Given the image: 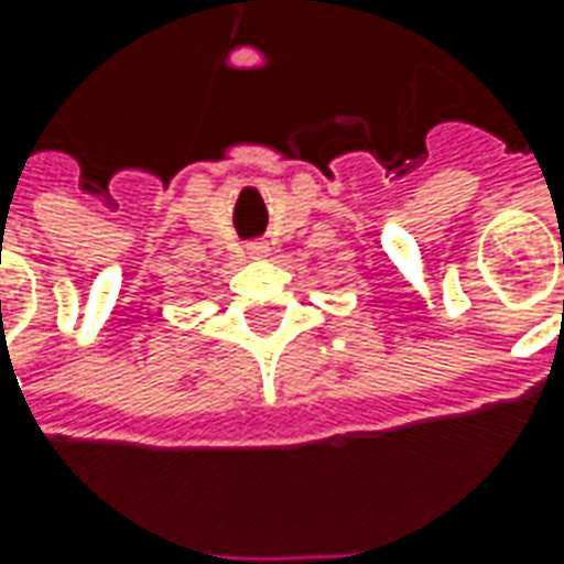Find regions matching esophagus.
<instances>
[{"label": "esophagus", "instance_id": "obj_1", "mask_svg": "<svg viewBox=\"0 0 564 564\" xmlns=\"http://www.w3.org/2000/svg\"><path fill=\"white\" fill-rule=\"evenodd\" d=\"M247 250H250V257H265V253H269L265 241H250V245H247Z\"/></svg>", "mask_w": 564, "mask_h": 564}]
</instances>
